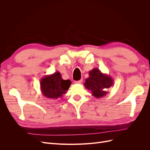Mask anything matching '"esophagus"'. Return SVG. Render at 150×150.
Wrapping results in <instances>:
<instances>
[{"label": "esophagus", "instance_id": "1", "mask_svg": "<svg viewBox=\"0 0 150 150\" xmlns=\"http://www.w3.org/2000/svg\"><path fill=\"white\" fill-rule=\"evenodd\" d=\"M83 82V79H80L79 81H74L75 84H81Z\"/></svg>", "mask_w": 150, "mask_h": 150}]
</instances>
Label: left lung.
Listing matches in <instances>:
<instances>
[{"label":"left lung","instance_id":"8db88e82","mask_svg":"<svg viewBox=\"0 0 150 150\" xmlns=\"http://www.w3.org/2000/svg\"><path fill=\"white\" fill-rule=\"evenodd\" d=\"M89 76L84 83L85 88L91 91L94 98H100L105 96L108 93L106 91L114 83L112 78L110 75L103 73L98 68H93L90 71Z\"/></svg>","mask_w":150,"mask_h":150}]
</instances>
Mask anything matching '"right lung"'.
I'll list each match as a JSON object with an SVG mask.
<instances>
[{
    "instance_id": "obj_1",
    "label": "right lung",
    "mask_w": 150,
    "mask_h": 150,
    "mask_svg": "<svg viewBox=\"0 0 150 150\" xmlns=\"http://www.w3.org/2000/svg\"><path fill=\"white\" fill-rule=\"evenodd\" d=\"M71 84V81L64 80L59 72L46 75L40 79V88L42 94L49 99L61 98Z\"/></svg>"
}]
</instances>
